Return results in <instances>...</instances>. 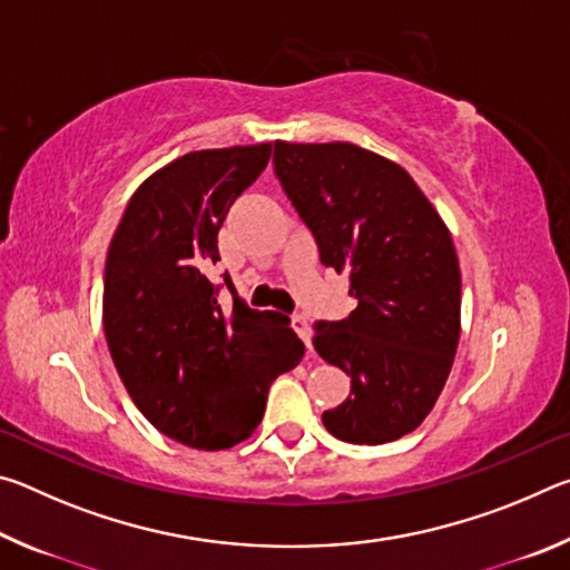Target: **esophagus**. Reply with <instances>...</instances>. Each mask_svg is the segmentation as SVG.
<instances>
[{"label":"esophagus","instance_id":"esophagus-1","mask_svg":"<svg viewBox=\"0 0 570 570\" xmlns=\"http://www.w3.org/2000/svg\"><path fill=\"white\" fill-rule=\"evenodd\" d=\"M292 330L298 334V340H302L306 346H312V326H308V320L304 314L292 316Z\"/></svg>","mask_w":570,"mask_h":570}]
</instances>
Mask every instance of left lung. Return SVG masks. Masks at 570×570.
Instances as JSON below:
<instances>
[{"mask_svg": "<svg viewBox=\"0 0 570 570\" xmlns=\"http://www.w3.org/2000/svg\"><path fill=\"white\" fill-rule=\"evenodd\" d=\"M274 173L320 246L350 272L356 308L314 324V350L352 377L324 428L352 445L400 440L428 417L460 340V266L410 173L352 142H276Z\"/></svg>", "mask_w": 570, "mask_h": 570, "instance_id": "8db88e82", "label": "left lung"}]
</instances>
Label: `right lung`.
I'll use <instances>...</instances> for the list:
<instances>
[{
    "label": "right lung",
    "instance_id": "1",
    "mask_svg": "<svg viewBox=\"0 0 570 570\" xmlns=\"http://www.w3.org/2000/svg\"><path fill=\"white\" fill-rule=\"evenodd\" d=\"M272 146L196 150L132 193L105 262L102 324L115 370L153 428L196 450H226L264 417L272 382L302 362L288 316L214 284L228 208ZM226 285L235 306H219Z\"/></svg>",
    "mask_w": 570,
    "mask_h": 570
}]
</instances>
